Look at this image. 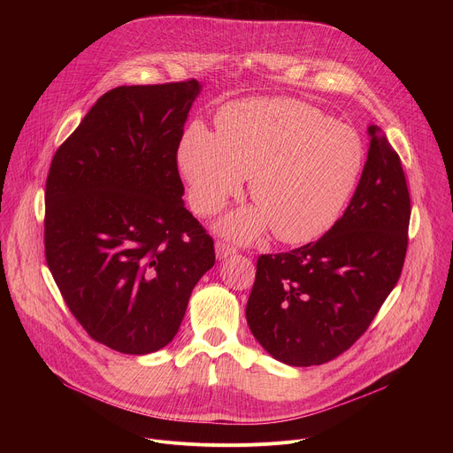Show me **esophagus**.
<instances>
[{
    "mask_svg": "<svg viewBox=\"0 0 453 453\" xmlns=\"http://www.w3.org/2000/svg\"><path fill=\"white\" fill-rule=\"evenodd\" d=\"M215 249H217V257H219V260H224V257H227V256H231V254H234L238 250L236 247H233L231 243H227L224 240H219L215 243Z\"/></svg>",
    "mask_w": 453,
    "mask_h": 453,
    "instance_id": "34e87169",
    "label": "esophagus"
}]
</instances>
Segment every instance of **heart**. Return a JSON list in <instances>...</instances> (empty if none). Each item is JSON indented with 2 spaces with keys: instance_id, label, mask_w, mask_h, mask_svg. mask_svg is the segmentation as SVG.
Listing matches in <instances>:
<instances>
[{
  "instance_id": "obj_1",
  "label": "heart",
  "mask_w": 453,
  "mask_h": 453,
  "mask_svg": "<svg viewBox=\"0 0 453 453\" xmlns=\"http://www.w3.org/2000/svg\"><path fill=\"white\" fill-rule=\"evenodd\" d=\"M179 165L199 215L220 211L249 177L257 208L229 215L222 231L247 242L269 224L287 243L325 233L339 217L364 166V142L349 125L292 98L242 100L217 116V133L193 125Z\"/></svg>"
}]
</instances>
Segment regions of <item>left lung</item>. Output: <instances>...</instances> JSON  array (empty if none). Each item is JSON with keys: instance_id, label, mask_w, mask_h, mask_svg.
<instances>
[{"instance_id": "8db88e82", "label": "left lung", "mask_w": 453, "mask_h": 453, "mask_svg": "<svg viewBox=\"0 0 453 453\" xmlns=\"http://www.w3.org/2000/svg\"><path fill=\"white\" fill-rule=\"evenodd\" d=\"M344 215L288 252L262 254L247 301V325L269 355L288 365L326 364L369 328L402 276L411 196L400 156L380 127Z\"/></svg>"}]
</instances>
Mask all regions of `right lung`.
Instances as JSON below:
<instances>
[{"label":"right lung","mask_w":453,"mask_h":453,"mask_svg":"<svg viewBox=\"0 0 453 453\" xmlns=\"http://www.w3.org/2000/svg\"><path fill=\"white\" fill-rule=\"evenodd\" d=\"M201 86L102 95L50 165L44 256L88 335L127 355L165 348L215 265L213 238L182 204L177 150Z\"/></svg>","instance_id":"add662e5"}]
</instances>
